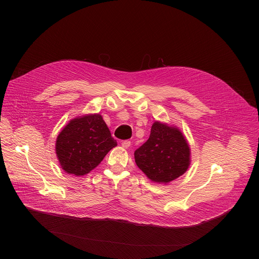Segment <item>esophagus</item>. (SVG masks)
Wrapping results in <instances>:
<instances>
[{
  "mask_svg": "<svg viewBox=\"0 0 259 259\" xmlns=\"http://www.w3.org/2000/svg\"><path fill=\"white\" fill-rule=\"evenodd\" d=\"M130 145H131V142L129 140H125L122 142V146L124 147V149H128Z\"/></svg>",
  "mask_w": 259,
  "mask_h": 259,
  "instance_id": "34e87169",
  "label": "esophagus"
}]
</instances>
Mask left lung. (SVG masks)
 <instances>
[{
    "instance_id": "left-lung-1",
    "label": "left lung",
    "mask_w": 259,
    "mask_h": 259,
    "mask_svg": "<svg viewBox=\"0 0 259 259\" xmlns=\"http://www.w3.org/2000/svg\"><path fill=\"white\" fill-rule=\"evenodd\" d=\"M135 163L151 181L167 184L191 165L189 142L174 125L154 122L150 138L134 153Z\"/></svg>"
}]
</instances>
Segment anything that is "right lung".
Segmentation results:
<instances>
[{
    "label": "right lung",
    "instance_id": "1",
    "mask_svg": "<svg viewBox=\"0 0 259 259\" xmlns=\"http://www.w3.org/2000/svg\"><path fill=\"white\" fill-rule=\"evenodd\" d=\"M117 145L100 114L71 119L56 138L55 152L66 173L84 176Z\"/></svg>",
    "mask_w": 259,
    "mask_h": 259
}]
</instances>
